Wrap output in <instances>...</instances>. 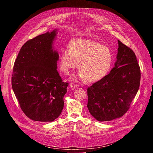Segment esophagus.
<instances>
[{"label": "esophagus", "mask_w": 153, "mask_h": 153, "mask_svg": "<svg viewBox=\"0 0 153 153\" xmlns=\"http://www.w3.org/2000/svg\"><path fill=\"white\" fill-rule=\"evenodd\" d=\"M70 87L71 88H76L77 87V85H76V84H74V83H70Z\"/></svg>", "instance_id": "34e87169"}]
</instances>
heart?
<instances>
[{"label":"heart","mask_w":153,"mask_h":153,"mask_svg":"<svg viewBox=\"0 0 153 153\" xmlns=\"http://www.w3.org/2000/svg\"><path fill=\"white\" fill-rule=\"evenodd\" d=\"M111 50L99 42L88 39H76L69 44V50H63L60 56L61 71L68 74L77 66L80 72L71 76L73 80H86L96 82L105 77L112 66Z\"/></svg>","instance_id":"b5f03b06"}]
</instances>
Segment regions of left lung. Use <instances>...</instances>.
<instances>
[{"label": "left lung", "mask_w": 153, "mask_h": 153, "mask_svg": "<svg viewBox=\"0 0 153 153\" xmlns=\"http://www.w3.org/2000/svg\"><path fill=\"white\" fill-rule=\"evenodd\" d=\"M114 67L87 89L90 114L100 122L123 116L140 86V70L133 51L118 40Z\"/></svg>", "instance_id": "1"}]
</instances>
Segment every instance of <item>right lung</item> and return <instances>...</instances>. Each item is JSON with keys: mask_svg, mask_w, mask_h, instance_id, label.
<instances>
[{"mask_svg": "<svg viewBox=\"0 0 153 153\" xmlns=\"http://www.w3.org/2000/svg\"><path fill=\"white\" fill-rule=\"evenodd\" d=\"M55 29L27 41L15 60L12 88L25 114L34 121L53 122L64 106L68 83L57 68L59 54L54 48Z\"/></svg>", "mask_w": 153, "mask_h": 153, "instance_id": "1", "label": "right lung"}]
</instances>
